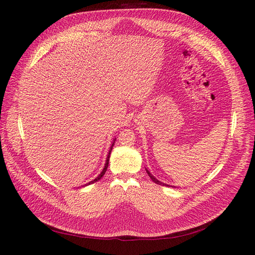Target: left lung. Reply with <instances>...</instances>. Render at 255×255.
<instances>
[{"label":"left lung","instance_id":"8db88e82","mask_svg":"<svg viewBox=\"0 0 255 255\" xmlns=\"http://www.w3.org/2000/svg\"><path fill=\"white\" fill-rule=\"evenodd\" d=\"M146 172H148V174H149V176L151 177V180L154 182V183H156V184H159V185H163V186H169V185H167V184H164V183H161V182H159L158 180H156L155 177H154L148 170H146Z\"/></svg>","mask_w":255,"mask_h":255}]
</instances>
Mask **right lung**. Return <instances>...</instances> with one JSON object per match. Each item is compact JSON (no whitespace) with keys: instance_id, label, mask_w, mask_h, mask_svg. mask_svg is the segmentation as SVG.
I'll return each instance as SVG.
<instances>
[{"instance_id":"obj_1","label":"right lung","mask_w":255,"mask_h":255,"mask_svg":"<svg viewBox=\"0 0 255 255\" xmlns=\"http://www.w3.org/2000/svg\"><path fill=\"white\" fill-rule=\"evenodd\" d=\"M113 145H114V143H113ZM113 145L111 146V150H110V153H109V155H107V158H106V163H105V167H104V169H103V171L100 173V175L98 176V177H96V179L94 180V181H91L90 183H88L89 185L90 184H92V183H95V182H97V181H99L100 179H101V177L105 174V172H106V170H107V167H109V161H110V156H111V152H112V149H113Z\"/></svg>"}]
</instances>
